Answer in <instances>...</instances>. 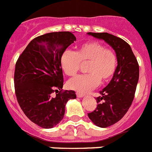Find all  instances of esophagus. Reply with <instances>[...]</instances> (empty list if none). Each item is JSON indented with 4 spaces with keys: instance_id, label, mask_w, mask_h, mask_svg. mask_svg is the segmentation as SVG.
<instances>
[{
    "instance_id": "esophagus-1",
    "label": "esophagus",
    "mask_w": 152,
    "mask_h": 152,
    "mask_svg": "<svg viewBox=\"0 0 152 152\" xmlns=\"http://www.w3.org/2000/svg\"><path fill=\"white\" fill-rule=\"evenodd\" d=\"M76 96H77V97H79V98H82V97L85 96V95H84V94H82V93H76Z\"/></svg>"
}]
</instances>
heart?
<instances>
[{
  "label": "heart",
  "mask_w": 152,
  "mask_h": 152,
  "mask_svg": "<svg viewBox=\"0 0 152 152\" xmlns=\"http://www.w3.org/2000/svg\"><path fill=\"white\" fill-rule=\"evenodd\" d=\"M86 64L88 74L79 75L67 82V87L77 93H86L96 88L99 82L104 83L115 75L118 58L114 50L105 48L98 42H88L79 46L76 52L66 50L60 57V66L66 76L73 77Z\"/></svg>",
  "instance_id": "b5f03b06"
}]
</instances>
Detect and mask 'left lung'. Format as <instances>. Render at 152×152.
Listing matches in <instances>:
<instances>
[{"mask_svg": "<svg viewBox=\"0 0 152 152\" xmlns=\"http://www.w3.org/2000/svg\"><path fill=\"white\" fill-rule=\"evenodd\" d=\"M88 34L103 39L115 51L118 66L112 79L96 97L98 105L88 116L96 126L106 128L123 118L133 103L139 80V64L124 40L108 33H92Z\"/></svg>", "mask_w": 152, "mask_h": 152, "instance_id": "8db88e82", "label": "left lung"}]
</instances>
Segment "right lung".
Instances as JSON below:
<instances>
[{"label": "right lung", "instance_id": "right-lung-1", "mask_svg": "<svg viewBox=\"0 0 152 152\" xmlns=\"http://www.w3.org/2000/svg\"><path fill=\"white\" fill-rule=\"evenodd\" d=\"M75 41L76 37L69 31L38 36L29 43L15 64L17 101L26 117L44 129L53 128L61 122L66 102L76 98L75 91L62 89L60 66L62 54Z\"/></svg>", "mask_w": 152, "mask_h": 152}]
</instances>
